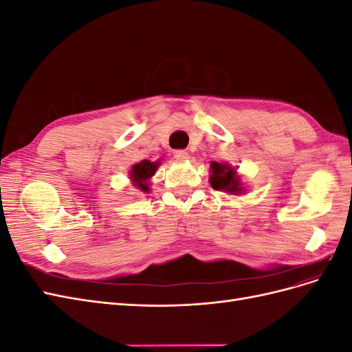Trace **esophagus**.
Listing matches in <instances>:
<instances>
[{
	"instance_id": "1",
	"label": "esophagus",
	"mask_w": 352,
	"mask_h": 352,
	"mask_svg": "<svg viewBox=\"0 0 352 352\" xmlns=\"http://www.w3.org/2000/svg\"><path fill=\"white\" fill-rule=\"evenodd\" d=\"M175 158L179 160V162H185L188 158V153L185 150H176L175 151Z\"/></svg>"
}]
</instances>
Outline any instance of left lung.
Instances as JSON below:
<instances>
[{"mask_svg": "<svg viewBox=\"0 0 352 352\" xmlns=\"http://www.w3.org/2000/svg\"><path fill=\"white\" fill-rule=\"evenodd\" d=\"M210 184L212 189L216 190H225V192H230V194L242 192V188L239 185V179L236 176L235 168H232L229 164H220V163L212 162Z\"/></svg>", "mask_w": 352, "mask_h": 352, "instance_id": "obj_1", "label": "left lung"}]
</instances>
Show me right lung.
Segmentation results:
<instances>
[{
	"label": "right lung",
	"instance_id": "obj_1",
	"mask_svg": "<svg viewBox=\"0 0 352 352\" xmlns=\"http://www.w3.org/2000/svg\"><path fill=\"white\" fill-rule=\"evenodd\" d=\"M158 164H160L158 162L151 163V162H148V160H144V162L135 164L132 167V172H131V179L133 180L135 186H138L141 190H144V192H148L150 189H148L146 180L155 173Z\"/></svg>",
	"mask_w": 352,
	"mask_h": 352
}]
</instances>
